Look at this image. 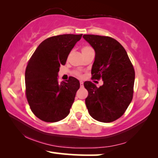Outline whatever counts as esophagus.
<instances>
[{
	"label": "esophagus",
	"mask_w": 158,
	"mask_h": 158,
	"mask_svg": "<svg viewBox=\"0 0 158 158\" xmlns=\"http://www.w3.org/2000/svg\"><path fill=\"white\" fill-rule=\"evenodd\" d=\"M80 86L81 87H83L84 86V82H83V81H80Z\"/></svg>",
	"instance_id": "1"
}]
</instances>
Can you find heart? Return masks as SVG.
Listing matches in <instances>:
<instances>
[{"label": "heart", "instance_id": "b5f03b06", "mask_svg": "<svg viewBox=\"0 0 158 158\" xmlns=\"http://www.w3.org/2000/svg\"><path fill=\"white\" fill-rule=\"evenodd\" d=\"M89 48H91L89 47V46H85V47H83L82 49H81V51H84V50H88V49H89ZM76 75H77V77H80L81 76V73H79V72H77V73H76Z\"/></svg>", "mask_w": 158, "mask_h": 158}]
</instances>
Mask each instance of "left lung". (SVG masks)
Returning a JSON list of instances; mask_svg holds the SVG:
<instances>
[{
  "mask_svg": "<svg viewBox=\"0 0 158 158\" xmlns=\"http://www.w3.org/2000/svg\"><path fill=\"white\" fill-rule=\"evenodd\" d=\"M83 38L95 52L92 78L103 81L100 87L87 81L85 104L89 115L97 121L109 123L124 113L133 98L135 72L126 50L110 37L85 35Z\"/></svg>",
  "mask_w": 158,
  "mask_h": 158,
  "instance_id": "left-lung-1",
  "label": "left lung"
}]
</instances>
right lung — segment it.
<instances>
[{
  "label": "right lung",
  "instance_id": "add662e5",
  "mask_svg": "<svg viewBox=\"0 0 158 158\" xmlns=\"http://www.w3.org/2000/svg\"><path fill=\"white\" fill-rule=\"evenodd\" d=\"M82 35H60L49 37L35 50L25 71L26 95L32 113L42 121L57 122L70 113L80 83L70 77L58 82L60 65Z\"/></svg>",
  "mask_w": 158,
  "mask_h": 158
}]
</instances>
